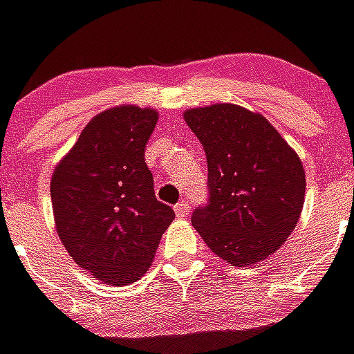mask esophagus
I'll list each match as a JSON object with an SVG mask.
<instances>
[{
  "mask_svg": "<svg viewBox=\"0 0 354 354\" xmlns=\"http://www.w3.org/2000/svg\"><path fill=\"white\" fill-rule=\"evenodd\" d=\"M174 211H175V216H177V218H184V216H187L189 212H192V205H189V202H187V200H180L179 204L174 207Z\"/></svg>",
  "mask_w": 354,
  "mask_h": 354,
  "instance_id": "obj_1",
  "label": "esophagus"
}]
</instances>
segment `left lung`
<instances>
[{"label": "left lung", "mask_w": 354, "mask_h": 354, "mask_svg": "<svg viewBox=\"0 0 354 354\" xmlns=\"http://www.w3.org/2000/svg\"><path fill=\"white\" fill-rule=\"evenodd\" d=\"M207 156L209 200L192 223L228 264L245 268L287 241L305 202L301 159L268 118L237 104L184 111Z\"/></svg>", "instance_id": "left-lung-1"}]
</instances>
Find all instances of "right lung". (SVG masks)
I'll return each instance as SVG.
<instances>
[{"label":"right lung","mask_w":354,"mask_h":354,"mask_svg":"<svg viewBox=\"0 0 354 354\" xmlns=\"http://www.w3.org/2000/svg\"><path fill=\"white\" fill-rule=\"evenodd\" d=\"M158 117L131 104L106 109L53 174L56 232L76 264L108 286H129L145 274L175 218L156 198L145 162Z\"/></svg>","instance_id":"add662e5"}]
</instances>
